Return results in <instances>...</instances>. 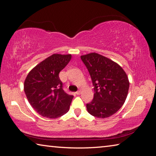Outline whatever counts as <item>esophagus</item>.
<instances>
[{"mask_svg":"<svg viewBox=\"0 0 156 156\" xmlns=\"http://www.w3.org/2000/svg\"><path fill=\"white\" fill-rule=\"evenodd\" d=\"M80 93H81L80 90H78V91H76V94H77V95H80Z\"/></svg>","mask_w":156,"mask_h":156,"instance_id":"1","label":"esophagus"}]
</instances>
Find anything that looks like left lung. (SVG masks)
Returning a JSON list of instances; mask_svg holds the SVG:
<instances>
[{"label": "left lung", "instance_id": "8db88e82", "mask_svg": "<svg viewBox=\"0 0 156 156\" xmlns=\"http://www.w3.org/2000/svg\"><path fill=\"white\" fill-rule=\"evenodd\" d=\"M94 85L93 100L87 104L94 117H109L122 108L126 99L129 80L123 69L110 59L96 53L81 55Z\"/></svg>", "mask_w": 156, "mask_h": 156}]
</instances>
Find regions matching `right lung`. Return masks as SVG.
Wrapping results in <instances>:
<instances>
[{
  "instance_id": "add662e5",
  "label": "right lung",
  "mask_w": 156,
  "mask_h": 156,
  "mask_svg": "<svg viewBox=\"0 0 156 156\" xmlns=\"http://www.w3.org/2000/svg\"><path fill=\"white\" fill-rule=\"evenodd\" d=\"M71 55L53 54L32 69L24 82L30 104L42 117L55 119L69 110L73 96L63 90L59 73L67 65Z\"/></svg>"
}]
</instances>
